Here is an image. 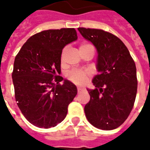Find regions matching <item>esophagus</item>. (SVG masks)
I'll return each instance as SVG.
<instances>
[{
    "label": "esophagus",
    "instance_id": "obj_1",
    "mask_svg": "<svg viewBox=\"0 0 150 150\" xmlns=\"http://www.w3.org/2000/svg\"><path fill=\"white\" fill-rule=\"evenodd\" d=\"M83 90H84V89H83V88H81V87H78V93H80L83 91Z\"/></svg>",
    "mask_w": 150,
    "mask_h": 150
}]
</instances>
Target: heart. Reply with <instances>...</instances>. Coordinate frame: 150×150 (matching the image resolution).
I'll list each match as a JSON object with an SVG mask.
<instances>
[{
    "instance_id": "obj_1",
    "label": "heart",
    "mask_w": 150,
    "mask_h": 150,
    "mask_svg": "<svg viewBox=\"0 0 150 150\" xmlns=\"http://www.w3.org/2000/svg\"><path fill=\"white\" fill-rule=\"evenodd\" d=\"M93 47V46L90 45L89 43H82L79 47L80 51L86 50L88 48ZM64 50H63V54ZM67 77L71 82H74L75 84L78 85H83L85 84L86 81L91 77V72L89 70H83V69H74L68 73Z\"/></svg>"
}]
</instances>
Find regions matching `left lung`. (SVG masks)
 <instances>
[{"instance_id": "1", "label": "left lung", "mask_w": 150, "mask_h": 150, "mask_svg": "<svg viewBox=\"0 0 150 150\" xmlns=\"http://www.w3.org/2000/svg\"><path fill=\"white\" fill-rule=\"evenodd\" d=\"M78 29L98 52L99 73L93 79L96 89H87L90 100L85 106L86 117L96 128L113 130L125 121L134 107L138 86L135 61L114 34L102 29Z\"/></svg>"}]
</instances>
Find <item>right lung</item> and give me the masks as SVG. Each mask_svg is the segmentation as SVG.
I'll list each match as a JSON object with an SVG mask.
<instances>
[{
	"label": "right lung",
	"instance_id": "add662e5",
	"mask_svg": "<svg viewBox=\"0 0 150 150\" xmlns=\"http://www.w3.org/2000/svg\"><path fill=\"white\" fill-rule=\"evenodd\" d=\"M74 28L49 29L32 36L15 57L12 71L15 97L24 117L33 125L50 128L65 118L77 88L61 72L62 50L76 40Z\"/></svg>",
	"mask_w": 150,
	"mask_h": 150
}]
</instances>
